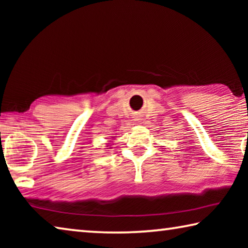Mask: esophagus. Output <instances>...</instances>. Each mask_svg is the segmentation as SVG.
<instances>
[{"instance_id": "esophagus-1", "label": "esophagus", "mask_w": 248, "mask_h": 248, "mask_svg": "<svg viewBox=\"0 0 248 248\" xmlns=\"http://www.w3.org/2000/svg\"><path fill=\"white\" fill-rule=\"evenodd\" d=\"M136 118H137L136 120H138V121H140V120H141V118H139V117H136Z\"/></svg>"}]
</instances>
